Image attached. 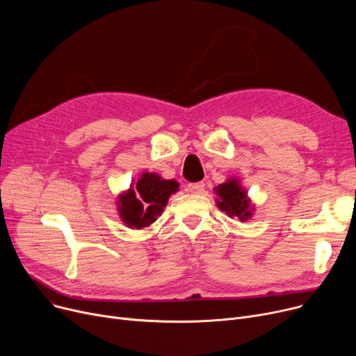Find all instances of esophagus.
<instances>
[{
    "label": "esophagus",
    "instance_id": "obj_1",
    "mask_svg": "<svg viewBox=\"0 0 356 356\" xmlns=\"http://www.w3.org/2000/svg\"><path fill=\"white\" fill-rule=\"evenodd\" d=\"M188 189L191 193L193 195H200L204 191V183L203 181H197V183H191L188 186Z\"/></svg>",
    "mask_w": 356,
    "mask_h": 356
}]
</instances>
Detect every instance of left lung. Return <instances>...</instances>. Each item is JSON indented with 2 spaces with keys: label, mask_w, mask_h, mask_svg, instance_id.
<instances>
[{
  "label": "left lung",
  "mask_w": 356,
  "mask_h": 356,
  "mask_svg": "<svg viewBox=\"0 0 356 356\" xmlns=\"http://www.w3.org/2000/svg\"><path fill=\"white\" fill-rule=\"evenodd\" d=\"M213 191L218 196L215 199L216 207L229 218H238L241 222L252 218L255 207L238 177H229L227 181L218 184Z\"/></svg>",
  "instance_id": "obj_1"
}]
</instances>
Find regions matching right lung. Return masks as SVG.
Wrapping results in <instances>:
<instances>
[{
	"label": "right lung",
	"mask_w": 356,
	"mask_h": 356,
	"mask_svg": "<svg viewBox=\"0 0 356 356\" xmlns=\"http://www.w3.org/2000/svg\"><path fill=\"white\" fill-rule=\"evenodd\" d=\"M179 191L176 180H165L157 173L144 172L137 183L120 193L117 209L124 225L131 229H144L157 220L173 193Z\"/></svg>",
	"instance_id": "add662e5"
}]
</instances>
